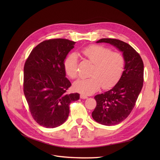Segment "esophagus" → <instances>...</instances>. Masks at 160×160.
Listing matches in <instances>:
<instances>
[{"label": "esophagus", "mask_w": 160, "mask_h": 160, "mask_svg": "<svg viewBox=\"0 0 160 160\" xmlns=\"http://www.w3.org/2000/svg\"><path fill=\"white\" fill-rule=\"evenodd\" d=\"M80 98L82 99H86V98H88V96L85 95H83V94H81L80 95Z\"/></svg>", "instance_id": "1"}]
</instances>
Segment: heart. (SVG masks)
I'll use <instances>...</instances> for the list:
<instances>
[{"label": "heart", "mask_w": 160, "mask_h": 160, "mask_svg": "<svg viewBox=\"0 0 160 160\" xmlns=\"http://www.w3.org/2000/svg\"><path fill=\"white\" fill-rule=\"evenodd\" d=\"M82 54L94 65L88 78H80L74 83L75 91L89 95L100 88L108 89L113 86L121 77L124 67V59L119 52L102 45H91L83 48ZM78 58L77 53L71 52L66 56L63 66L66 74L71 78L78 76Z\"/></svg>", "instance_id": "1"}]
</instances>
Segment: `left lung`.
<instances>
[{
	"mask_svg": "<svg viewBox=\"0 0 160 160\" xmlns=\"http://www.w3.org/2000/svg\"><path fill=\"white\" fill-rule=\"evenodd\" d=\"M97 43H109L122 53L124 71L116 84L110 90L95 97L97 106L93 119L105 126L118 124L130 115L143 84L144 65L139 54L121 40L102 38Z\"/></svg>",
	"mask_w": 160,
	"mask_h": 160,
	"instance_id": "8db88e82",
	"label": "left lung"
}]
</instances>
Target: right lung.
<instances>
[{
    "mask_svg": "<svg viewBox=\"0 0 160 160\" xmlns=\"http://www.w3.org/2000/svg\"><path fill=\"white\" fill-rule=\"evenodd\" d=\"M75 43L65 39L44 41L32 50L25 62L24 94L33 118L45 128L64 123L70 104L80 98L77 93H66L71 83L63 66Z\"/></svg>",
    "mask_w": 160,
    "mask_h": 160,
    "instance_id": "obj_1",
    "label": "right lung"
}]
</instances>
